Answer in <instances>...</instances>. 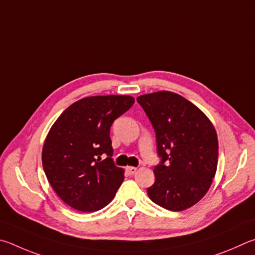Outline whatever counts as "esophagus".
Wrapping results in <instances>:
<instances>
[{
	"label": "esophagus",
	"mask_w": 255,
	"mask_h": 255,
	"mask_svg": "<svg viewBox=\"0 0 255 255\" xmlns=\"http://www.w3.org/2000/svg\"><path fill=\"white\" fill-rule=\"evenodd\" d=\"M136 170H137V169L135 167H127V168H125V171H127V173H128V176L134 175V173L136 172Z\"/></svg>",
	"instance_id": "esophagus-1"
}]
</instances>
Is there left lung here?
Masks as SVG:
<instances>
[{
    "mask_svg": "<svg viewBox=\"0 0 255 255\" xmlns=\"http://www.w3.org/2000/svg\"><path fill=\"white\" fill-rule=\"evenodd\" d=\"M136 101L148 115L161 162L146 191L159 206L180 212L202 199L215 177L218 141L215 128L193 103L176 93L145 94Z\"/></svg>",
    "mask_w": 255,
    "mask_h": 255,
    "instance_id": "1",
    "label": "left lung"
}]
</instances>
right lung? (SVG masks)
Segmentation results:
<instances>
[{"mask_svg":"<svg viewBox=\"0 0 255 255\" xmlns=\"http://www.w3.org/2000/svg\"><path fill=\"white\" fill-rule=\"evenodd\" d=\"M133 104L134 98L128 95L85 97L53 123L43 143L42 166L53 190L68 206L96 212L114 198L124 170L112 159L110 128Z\"/></svg>","mask_w":255,"mask_h":255,"instance_id":"1","label":"right lung"}]
</instances>
